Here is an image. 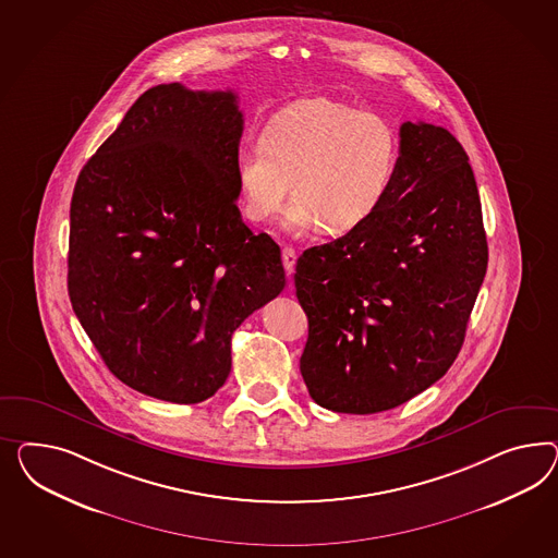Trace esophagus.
Returning <instances> with one entry per match:
<instances>
[{
  "mask_svg": "<svg viewBox=\"0 0 558 558\" xmlns=\"http://www.w3.org/2000/svg\"><path fill=\"white\" fill-rule=\"evenodd\" d=\"M282 264L287 270L288 278L294 274V266H296V252L292 247H284L282 250Z\"/></svg>",
  "mask_w": 558,
  "mask_h": 558,
  "instance_id": "obj_1",
  "label": "esophagus"
}]
</instances>
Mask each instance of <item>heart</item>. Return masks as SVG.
Instances as JSON below:
<instances>
[{"instance_id": "heart-1", "label": "heart", "mask_w": 558, "mask_h": 558, "mask_svg": "<svg viewBox=\"0 0 558 558\" xmlns=\"http://www.w3.org/2000/svg\"><path fill=\"white\" fill-rule=\"evenodd\" d=\"M398 162L400 140L379 113L329 97L301 99L280 109L259 142L241 151V211L254 223H268L292 191L288 231L323 226L329 233H349L381 209Z\"/></svg>"}]
</instances>
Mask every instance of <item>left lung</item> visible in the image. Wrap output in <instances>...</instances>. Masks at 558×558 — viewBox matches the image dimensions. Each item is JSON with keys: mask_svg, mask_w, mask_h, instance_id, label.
Returning <instances> with one entry per match:
<instances>
[{"mask_svg": "<svg viewBox=\"0 0 558 558\" xmlns=\"http://www.w3.org/2000/svg\"><path fill=\"white\" fill-rule=\"evenodd\" d=\"M485 270L468 154L445 128L404 121L381 209L296 262L311 398L332 412L374 414L430 388L461 351Z\"/></svg>", "mask_w": 558, "mask_h": 558, "instance_id": "obj_1", "label": "left lung"}]
</instances>
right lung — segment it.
<instances>
[{
    "label": "right lung",
    "instance_id": "1",
    "mask_svg": "<svg viewBox=\"0 0 558 558\" xmlns=\"http://www.w3.org/2000/svg\"><path fill=\"white\" fill-rule=\"evenodd\" d=\"M233 90H146L83 166L71 201L69 296L109 372L196 404L231 372V335L287 284L280 247L235 205Z\"/></svg>",
    "mask_w": 558,
    "mask_h": 558
}]
</instances>
